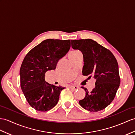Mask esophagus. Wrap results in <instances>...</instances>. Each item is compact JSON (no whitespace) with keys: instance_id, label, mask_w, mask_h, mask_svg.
Listing matches in <instances>:
<instances>
[{"instance_id":"obj_1","label":"esophagus","mask_w":135,"mask_h":135,"mask_svg":"<svg viewBox=\"0 0 135 135\" xmlns=\"http://www.w3.org/2000/svg\"><path fill=\"white\" fill-rule=\"evenodd\" d=\"M69 88L70 89H72L73 90H76L78 89L79 88L77 86H71H71H69Z\"/></svg>"}]
</instances>
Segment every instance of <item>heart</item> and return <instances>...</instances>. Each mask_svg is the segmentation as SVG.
Instances as JSON below:
<instances>
[{
	"label": "heart",
	"instance_id": "heart-1",
	"mask_svg": "<svg viewBox=\"0 0 135 135\" xmlns=\"http://www.w3.org/2000/svg\"><path fill=\"white\" fill-rule=\"evenodd\" d=\"M81 53V52L80 50H78L71 51L69 52V58L70 59L77 56L78 54H80Z\"/></svg>",
	"mask_w": 135,
	"mask_h": 135
}]
</instances>
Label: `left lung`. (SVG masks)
<instances>
[{"mask_svg": "<svg viewBox=\"0 0 135 135\" xmlns=\"http://www.w3.org/2000/svg\"><path fill=\"white\" fill-rule=\"evenodd\" d=\"M74 49L82 51L84 65L83 74L96 80L95 88L90 92L86 88L80 105L88 111L96 112L104 109L112 102L120 84L119 65L109 50L90 39L71 40Z\"/></svg>", "mask_w": 135, "mask_h": 135, "instance_id": "left-lung-1", "label": "left lung"}]
</instances>
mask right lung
Returning a JSON list of instances; mask_svg holds the SVG:
<instances>
[{"instance_id":"obj_1","label":"right lung","mask_w":135,"mask_h":135,"mask_svg":"<svg viewBox=\"0 0 135 135\" xmlns=\"http://www.w3.org/2000/svg\"><path fill=\"white\" fill-rule=\"evenodd\" d=\"M70 40L47 39L26 54L20 69L21 87L28 103L38 111L51 109L64 88L46 83L45 73L54 70L58 61L69 51Z\"/></svg>"}]
</instances>
